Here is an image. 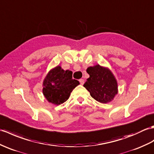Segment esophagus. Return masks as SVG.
I'll use <instances>...</instances> for the list:
<instances>
[{
	"label": "esophagus",
	"mask_w": 154,
	"mask_h": 154,
	"mask_svg": "<svg viewBox=\"0 0 154 154\" xmlns=\"http://www.w3.org/2000/svg\"><path fill=\"white\" fill-rule=\"evenodd\" d=\"M79 82H80L81 85H83L84 84V83H85V81H84V79H80V80H79Z\"/></svg>",
	"instance_id": "esophagus-1"
}]
</instances>
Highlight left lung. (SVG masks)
I'll return each mask as SVG.
<instances>
[{
    "mask_svg": "<svg viewBox=\"0 0 154 154\" xmlns=\"http://www.w3.org/2000/svg\"><path fill=\"white\" fill-rule=\"evenodd\" d=\"M89 77L84 87L96 101L102 103L112 102L118 93V84L116 77L108 67L99 64L88 67Z\"/></svg>",
    "mask_w": 154,
    "mask_h": 154,
    "instance_id": "left-lung-1",
    "label": "left lung"
}]
</instances>
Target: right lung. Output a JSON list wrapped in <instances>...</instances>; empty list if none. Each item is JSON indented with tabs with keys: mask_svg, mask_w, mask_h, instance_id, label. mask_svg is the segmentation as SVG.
Returning <instances> with one entry per match:
<instances>
[{
	"mask_svg": "<svg viewBox=\"0 0 154 154\" xmlns=\"http://www.w3.org/2000/svg\"><path fill=\"white\" fill-rule=\"evenodd\" d=\"M73 72L57 66L46 74L42 83V94L49 103L60 105L67 101L79 82L72 79Z\"/></svg>",
	"mask_w": 154,
	"mask_h": 154,
	"instance_id": "obj_1",
	"label": "right lung"
}]
</instances>
